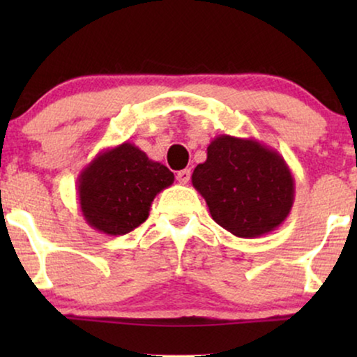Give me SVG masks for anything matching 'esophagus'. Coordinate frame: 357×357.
<instances>
[{"label":"esophagus","mask_w":357,"mask_h":357,"mask_svg":"<svg viewBox=\"0 0 357 357\" xmlns=\"http://www.w3.org/2000/svg\"><path fill=\"white\" fill-rule=\"evenodd\" d=\"M190 177H192V172H190V169H183V170H180V172L177 174V180H178V183H182V185L188 183Z\"/></svg>","instance_id":"obj_1"}]
</instances>
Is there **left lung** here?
<instances>
[{
    "instance_id": "8db88e82",
    "label": "left lung",
    "mask_w": 357,
    "mask_h": 357,
    "mask_svg": "<svg viewBox=\"0 0 357 357\" xmlns=\"http://www.w3.org/2000/svg\"><path fill=\"white\" fill-rule=\"evenodd\" d=\"M192 183L219 226L236 237L255 238L275 231L294 204V177L278 151L252 138L219 135Z\"/></svg>"
}]
</instances>
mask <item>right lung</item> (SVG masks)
<instances>
[{"mask_svg": "<svg viewBox=\"0 0 357 357\" xmlns=\"http://www.w3.org/2000/svg\"><path fill=\"white\" fill-rule=\"evenodd\" d=\"M174 183V174L138 146L104 149L77 177V199L86 222L107 236H125L149 216L155 195Z\"/></svg>", "mask_w": 357, "mask_h": 357, "instance_id": "1", "label": "right lung"}]
</instances>
